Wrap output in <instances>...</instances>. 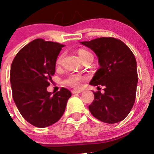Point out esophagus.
<instances>
[{"label": "esophagus", "instance_id": "34e87169", "mask_svg": "<svg viewBox=\"0 0 154 154\" xmlns=\"http://www.w3.org/2000/svg\"><path fill=\"white\" fill-rule=\"evenodd\" d=\"M82 92H83V90H81V89H74V90L71 91V92H72L73 94H78Z\"/></svg>", "mask_w": 154, "mask_h": 154}]
</instances>
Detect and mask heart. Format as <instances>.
<instances>
[{
    "instance_id": "b5f03b06",
    "label": "heart",
    "mask_w": 154,
    "mask_h": 154,
    "mask_svg": "<svg viewBox=\"0 0 154 154\" xmlns=\"http://www.w3.org/2000/svg\"><path fill=\"white\" fill-rule=\"evenodd\" d=\"M91 55V53L89 51L86 50H83V49H80L78 50V56L80 58V59H84L86 56ZM62 56H59L58 58L57 61H56V63L59 65L60 64L61 60H62ZM83 80V77L82 76L78 75V74H71V75L68 76L66 79L63 80L64 84L67 85V86H71V87L74 88H80L82 86V80Z\"/></svg>"
}]
</instances>
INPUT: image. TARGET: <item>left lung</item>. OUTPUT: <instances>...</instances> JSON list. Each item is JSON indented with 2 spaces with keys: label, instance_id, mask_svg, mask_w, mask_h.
I'll return each instance as SVG.
<instances>
[{
  "label": "left lung",
  "instance_id": "1",
  "mask_svg": "<svg viewBox=\"0 0 154 154\" xmlns=\"http://www.w3.org/2000/svg\"><path fill=\"white\" fill-rule=\"evenodd\" d=\"M80 44L96 54L100 65L89 84L105 86L104 93L93 92L95 98L89 106V111L104 123L122 121L132 110L136 95L135 56L123 41L113 37H100Z\"/></svg>",
  "mask_w": 154,
  "mask_h": 154
}]
</instances>
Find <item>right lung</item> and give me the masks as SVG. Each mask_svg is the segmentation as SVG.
I'll use <instances>...</instances> for the list:
<instances>
[{"mask_svg": "<svg viewBox=\"0 0 154 154\" xmlns=\"http://www.w3.org/2000/svg\"><path fill=\"white\" fill-rule=\"evenodd\" d=\"M63 47L56 42L34 40L16 54L12 62L13 101L25 120L36 127H47L56 123L71 96V92L63 87L53 95L47 90Z\"/></svg>", "mask_w": 154, "mask_h": 154, "instance_id": "1", "label": "right lung"}]
</instances>
